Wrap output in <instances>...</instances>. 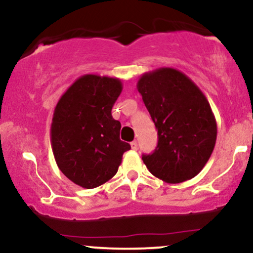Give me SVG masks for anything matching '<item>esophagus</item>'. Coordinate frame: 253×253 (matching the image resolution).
Segmentation results:
<instances>
[{
  "instance_id": "34e87169",
  "label": "esophagus",
  "mask_w": 253,
  "mask_h": 253,
  "mask_svg": "<svg viewBox=\"0 0 253 253\" xmlns=\"http://www.w3.org/2000/svg\"><path fill=\"white\" fill-rule=\"evenodd\" d=\"M130 147H132V150L136 151L138 150V143H136V141H132V143H130Z\"/></svg>"
}]
</instances>
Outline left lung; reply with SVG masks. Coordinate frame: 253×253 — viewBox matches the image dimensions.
<instances>
[{"mask_svg": "<svg viewBox=\"0 0 253 253\" xmlns=\"http://www.w3.org/2000/svg\"><path fill=\"white\" fill-rule=\"evenodd\" d=\"M143 96L157 130L158 144L143 162L153 176L181 183L203 169L216 141V121L203 92L183 72L161 68L139 78Z\"/></svg>", "mask_w": 253, "mask_h": 253, "instance_id": "8db88e82", "label": "left lung"}]
</instances>
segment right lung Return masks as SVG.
I'll return each mask as SVG.
<instances>
[{
	"label": "right lung",
	"instance_id": "obj_1",
	"mask_svg": "<svg viewBox=\"0 0 253 253\" xmlns=\"http://www.w3.org/2000/svg\"><path fill=\"white\" fill-rule=\"evenodd\" d=\"M123 91L119 78L84 75L62 95L51 124V145L60 171L85 189L109 181L118 172L124 152L121 124L112 108Z\"/></svg>",
	"mask_w": 253,
	"mask_h": 253
}]
</instances>
